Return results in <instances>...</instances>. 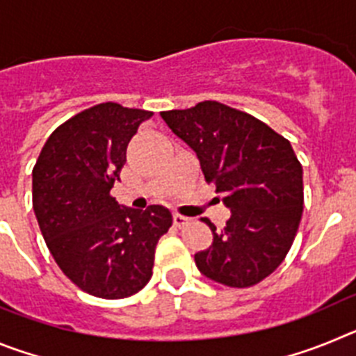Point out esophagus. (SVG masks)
Segmentation results:
<instances>
[{
	"instance_id": "obj_1",
	"label": "esophagus",
	"mask_w": 356,
	"mask_h": 356,
	"mask_svg": "<svg viewBox=\"0 0 356 356\" xmlns=\"http://www.w3.org/2000/svg\"><path fill=\"white\" fill-rule=\"evenodd\" d=\"M172 221H175V225L178 226V228H181V226L187 225L191 219H188V217H185V216H181V213H172Z\"/></svg>"
}]
</instances>
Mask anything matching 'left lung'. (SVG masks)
<instances>
[{"mask_svg": "<svg viewBox=\"0 0 356 356\" xmlns=\"http://www.w3.org/2000/svg\"><path fill=\"white\" fill-rule=\"evenodd\" d=\"M160 115L196 151L207 184L232 210L221 229L203 217L213 242L194 254L197 269L226 287L257 285L284 262L303 213V168L291 143L219 102Z\"/></svg>", "mask_w": 356, "mask_h": 356, "instance_id": "obj_1", "label": "left lung"}]
</instances>
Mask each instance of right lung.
Returning a JSON list of instances; mask_svg holds the SVG:
<instances>
[{"label": "right lung", "instance_id": "obj_1", "mask_svg": "<svg viewBox=\"0 0 356 356\" xmlns=\"http://www.w3.org/2000/svg\"><path fill=\"white\" fill-rule=\"evenodd\" d=\"M153 112L99 103L67 119L44 144L33 168V210L49 253L87 294L121 300L149 282L165 207L119 205L110 188L127 147Z\"/></svg>", "mask_w": 356, "mask_h": 356}]
</instances>
